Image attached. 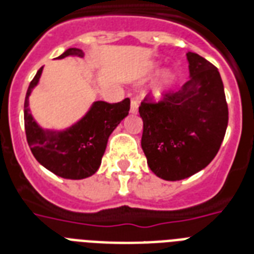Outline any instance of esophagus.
<instances>
[{
  "mask_svg": "<svg viewBox=\"0 0 254 254\" xmlns=\"http://www.w3.org/2000/svg\"><path fill=\"white\" fill-rule=\"evenodd\" d=\"M138 101L137 100H131L130 101V113L131 115H137L138 113Z\"/></svg>",
  "mask_w": 254,
  "mask_h": 254,
  "instance_id": "34e87169",
  "label": "esophagus"
}]
</instances>
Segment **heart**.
<instances>
[{
  "label": "heart",
  "instance_id": "heart-1",
  "mask_svg": "<svg viewBox=\"0 0 254 254\" xmlns=\"http://www.w3.org/2000/svg\"><path fill=\"white\" fill-rule=\"evenodd\" d=\"M158 69L159 64H154L150 69H149V72L146 73V76H150L153 73L158 72ZM174 80H175V75H174L171 71H169V69H167V71H163V72L161 73V76H159L157 80H154L151 83L150 88H149V91H147V95L154 100L163 99V97L169 93L171 87H173Z\"/></svg>",
  "mask_w": 254,
  "mask_h": 254
}]
</instances>
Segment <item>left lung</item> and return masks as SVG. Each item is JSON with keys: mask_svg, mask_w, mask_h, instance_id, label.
<instances>
[{"mask_svg": "<svg viewBox=\"0 0 254 254\" xmlns=\"http://www.w3.org/2000/svg\"><path fill=\"white\" fill-rule=\"evenodd\" d=\"M190 77L178 92L139 107L141 146L153 173L181 181L207 167L220 149L228 125V105L220 73L195 53H187Z\"/></svg>", "mask_w": 254, "mask_h": 254, "instance_id": "1", "label": "left lung"}]
</instances>
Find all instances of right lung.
<instances>
[{
    "mask_svg": "<svg viewBox=\"0 0 254 254\" xmlns=\"http://www.w3.org/2000/svg\"><path fill=\"white\" fill-rule=\"evenodd\" d=\"M84 57L83 50L68 49L57 59ZM43 67L31 80L25 99V130L30 150L42 166L65 179L91 177L101 165L109 135L130 109V100L108 104L93 101L88 112L71 127L54 130L45 129L30 113L29 97L38 85Z\"/></svg>",
    "mask_w": 254,
    "mask_h": 254,
    "instance_id": "obj_1",
    "label": "right lung"
}]
</instances>
